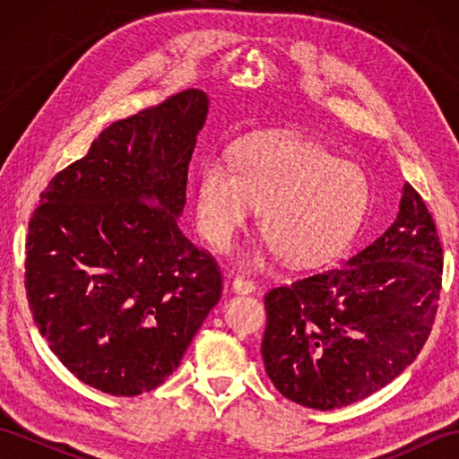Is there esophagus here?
<instances>
[{
  "label": "esophagus",
  "mask_w": 459,
  "mask_h": 459,
  "mask_svg": "<svg viewBox=\"0 0 459 459\" xmlns=\"http://www.w3.org/2000/svg\"><path fill=\"white\" fill-rule=\"evenodd\" d=\"M232 291H235V294H255L256 286H255V281H250V280L235 278L232 280Z\"/></svg>",
  "instance_id": "esophagus-1"
}]
</instances>
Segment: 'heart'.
<instances>
[{
	"label": "heart",
	"mask_w": 459,
	"mask_h": 459,
	"mask_svg": "<svg viewBox=\"0 0 459 459\" xmlns=\"http://www.w3.org/2000/svg\"><path fill=\"white\" fill-rule=\"evenodd\" d=\"M368 203L370 183L359 165L286 135L240 145L235 169L219 158L207 160L195 193L199 230L212 248H229L260 209L266 255H281L291 266L317 264L343 248ZM248 260L260 264L264 252Z\"/></svg>",
	"instance_id": "1"
}]
</instances>
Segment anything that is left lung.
<instances>
[{
  "instance_id": "8db88e82",
  "label": "left lung",
  "mask_w": 459,
  "mask_h": 459,
  "mask_svg": "<svg viewBox=\"0 0 459 459\" xmlns=\"http://www.w3.org/2000/svg\"><path fill=\"white\" fill-rule=\"evenodd\" d=\"M394 222L343 266L268 291L262 359L278 391L316 411L370 396L412 363L434 324L442 247L404 183Z\"/></svg>"
}]
</instances>
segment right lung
Segmentation results:
<instances>
[{
    "instance_id": "add662e5",
    "label": "right lung",
    "mask_w": 459,
    "mask_h": 459,
    "mask_svg": "<svg viewBox=\"0 0 459 459\" xmlns=\"http://www.w3.org/2000/svg\"><path fill=\"white\" fill-rule=\"evenodd\" d=\"M209 96L185 91L108 126L41 193L25 288L39 333L82 383L153 391L179 367L222 291L183 235L187 169Z\"/></svg>"
}]
</instances>
